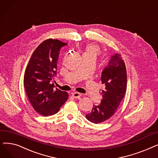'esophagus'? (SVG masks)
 Wrapping results in <instances>:
<instances>
[{
	"instance_id": "1",
	"label": "esophagus",
	"mask_w": 158,
	"mask_h": 158,
	"mask_svg": "<svg viewBox=\"0 0 158 158\" xmlns=\"http://www.w3.org/2000/svg\"><path fill=\"white\" fill-rule=\"evenodd\" d=\"M72 95L73 98H79L81 96V94L78 92H73V93H72Z\"/></svg>"
}]
</instances>
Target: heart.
<instances>
[{"label": "heart", "mask_w": 158, "mask_h": 158, "mask_svg": "<svg viewBox=\"0 0 158 158\" xmlns=\"http://www.w3.org/2000/svg\"><path fill=\"white\" fill-rule=\"evenodd\" d=\"M98 49L95 45L93 44H89L85 47V50L82 52V59L83 58H92V59L95 60L98 55Z\"/></svg>", "instance_id": "obj_1"}]
</instances>
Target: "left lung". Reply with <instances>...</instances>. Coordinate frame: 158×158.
<instances>
[{
    "label": "left lung",
    "mask_w": 158,
    "mask_h": 158,
    "mask_svg": "<svg viewBox=\"0 0 158 158\" xmlns=\"http://www.w3.org/2000/svg\"><path fill=\"white\" fill-rule=\"evenodd\" d=\"M102 90L101 104H95L92 111L86 114V118L94 123L103 122L110 118L117 110L125 95L127 88L126 65L120 54L115 53L110 59L101 74Z\"/></svg>",
    "instance_id": "1"
}]
</instances>
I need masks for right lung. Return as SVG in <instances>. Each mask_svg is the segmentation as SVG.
I'll return each mask as SVG.
<instances>
[{
  "label": "right lung",
  "mask_w": 158,
  "mask_h": 158,
  "mask_svg": "<svg viewBox=\"0 0 158 158\" xmlns=\"http://www.w3.org/2000/svg\"><path fill=\"white\" fill-rule=\"evenodd\" d=\"M67 45L57 40L48 39L32 53L25 71L23 85L29 100L38 113L45 117L58 112L69 94L54 89L51 82L57 75V62L61 47Z\"/></svg>",
  "instance_id": "1"
}]
</instances>
